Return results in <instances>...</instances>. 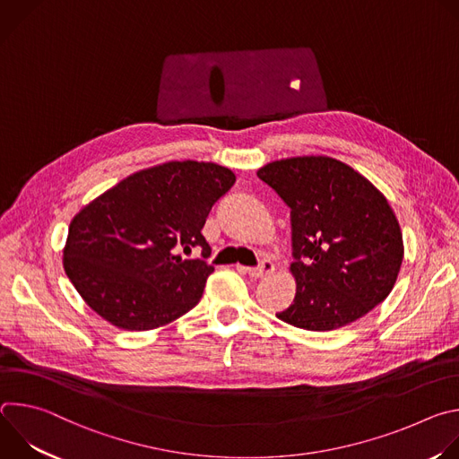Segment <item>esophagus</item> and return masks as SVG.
<instances>
[{"label": "esophagus", "instance_id": "1", "mask_svg": "<svg viewBox=\"0 0 459 459\" xmlns=\"http://www.w3.org/2000/svg\"><path fill=\"white\" fill-rule=\"evenodd\" d=\"M245 274H248L250 278L254 280H259V278H265V276H271L274 273V265L273 261H261L259 267H250V269H241Z\"/></svg>", "mask_w": 459, "mask_h": 459}]
</instances>
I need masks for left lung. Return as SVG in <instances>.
<instances>
[{"instance_id":"obj_1","label":"left lung","mask_w":459,"mask_h":459,"mask_svg":"<svg viewBox=\"0 0 459 459\" xmlns=\"http://www.w3.org/2000/svg\"><path fill=\"white\" fill-rule=\"evenodd\" d=\"M257 178L290 207L296 296L276 314L305 331H334L363 317L394 289L403 234L385 195L329 156L267 163Z\"/></svg>"}]
</instances>
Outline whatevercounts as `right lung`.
Instances as JSON below:
<instances>
[{
    "instance_id": "add662e5",
    "label": "right lung",
    "mask_w": 459,
    "mask_h": 459,
    "mask_svg": "<svg viewBox=\"0 0 459 459\" xmlns=\"http://www.w3.org/2000/svg\"><path fill=\"white\" fill-rule=\"evenodd\" d=\"M230 169L205 161H167L126 176L71 221L63 269L83 301L123 331H152L202 299L214 273L202 234L212 205L234 185Z\"/></svg>"
}]
</instances>
